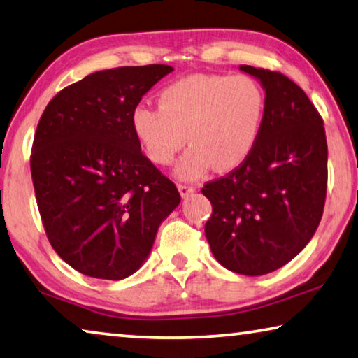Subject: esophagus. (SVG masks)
Masks as SVG:
<instances>
[{"label": "esophagus", "instance_id": "34e87169", "mask_svg": "<svg viewBox=\"0 0 358 358\" xmlns=\"http://www.w3.org/2000/svg\"><path fill=\"white\" fill-rule=\"evenodd\" d=\"M178 191H180V194L183 196V197H186V196H189L191 192H194L196 191V188L192 185H186V183H178Z\"/></svg>", "mask_w": 358, "mask_h": 358}]
</instances>
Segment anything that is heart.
Segmentation results:
<instances>
[{
    "mask_svg": "<svg viewBox=\"0 0 358 358\" xmlns=\"http://www.w3.org/2000/svg\"><path fill=\"white\" fill-rule=\"evenodd\" d=\"M266 92L247 75H192L169 84L159 108L141 103L132 111V129L152 162L172 164L186 145L177 175L199 178L213 166L229 172L257 146L266 117Z\"/></svg>",
    "mask_w": 358,
    "mask_h": 358,
    "instance_id": "obj_1",
    "label": "heart"
}]
</instances>
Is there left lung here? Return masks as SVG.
<instances>
[{
    "label": "left lung",
    "mask_w": 358,
    "mask_h": 358,
    "mask_svg": "<svg viewBox=\"0 0 358 358\" xmlns=\"http://www.w3.org/2000/svg\"><path fill=\"white\" fill-rule=\"evenodd\" d=\"M266 89V117L245 162L207 181L206 237L221 266L263 275L308 245L325 206L328 148L323 119L304 90L275 70L241 65Z\"/></svg>",
    "instance_id": "1"
}]
</instances>
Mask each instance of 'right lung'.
Listing matches in <instances>:
<instances>
[{
    "instance_id": "obj_1",
    "label": "right lung",
    "mask_w": 358,
    "mask_h": 358,
    "mask_svg": "<svg viewBox=\"0 0 358 358\" xmlns=\"http://www.w3.org/2000/svg\"><path fill=\"white\" fill-rule=\"evenodd\" d=\"M169 65L95 71L62 89L39 119L31 180L46 236L84 275L121 280L148 257L180 203L173 181L140 150L132 111Z\"/></svg>"
}]
</instances>
